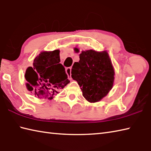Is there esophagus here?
Wrapping results in <instances>:
<instances>
[{"label": "esophagus", "mask_w": 151, "mask_h": 151, "mask_svg": "<svg viewBox=\"0 0 151 151\" xmlns=\"http://www.w3.org/2000/svg\"><path fill=\"white\" fill-rule=\"evenodd\" d=\"M71 71H72V68H67L66 69V72L67 73L68 76V78L70 79H72V77H71Z\"/></svg>", "instance_id": "obj_1"}]
</instances>
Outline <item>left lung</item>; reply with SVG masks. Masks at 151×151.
Returning a JSON list of instances; mask_svg holds the SVG:
<instances>
[{
    "label": "left lung",
    "mask_w": 151,
    "mask_h": 151,
    "mask_svg": "<svg viewBox=\"0 0 151 151\" xmlns=\"http://www.w3.org/2000/svg\"><path fill=\"white\" fill-rule=\"evenodd\" d=\"M74 50L79 52L76 47ZM71 73L81 87L83 96L91 103L101 100L113 87L115 72L106 51H82L79 61L73 64Z\"/></svg>",
    "instance_id": "obj_1"
}]
</instances>
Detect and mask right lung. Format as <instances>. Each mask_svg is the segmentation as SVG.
Instances as JSON below:
<instances>
[{"mask_svg": "<svg viewBox=\"0 0 151 151\" xmlns=\"http://www.w3.org/2000/svg\"><path fill=\"white\" fill-rule=\"evenodd\" d=\"M60 51H43L27 68L24 78L27 89L38 98L53 99L70 83L65 68L60 63Z\"/></svg>", "mask_w": 151, "mask_h": 151, "instance_id": "right-lung-1", "label": "right lung"}]
</instances>
